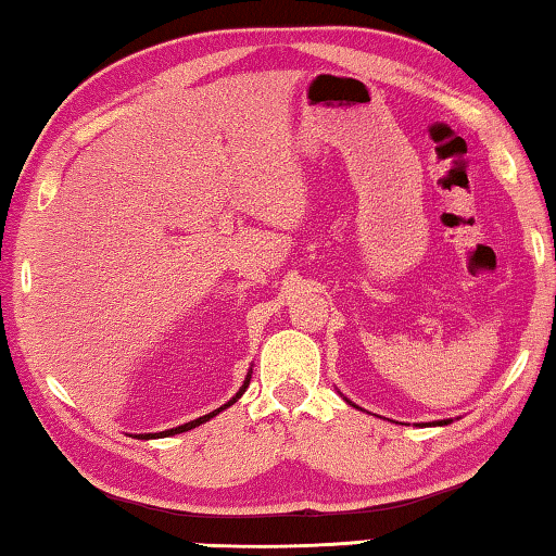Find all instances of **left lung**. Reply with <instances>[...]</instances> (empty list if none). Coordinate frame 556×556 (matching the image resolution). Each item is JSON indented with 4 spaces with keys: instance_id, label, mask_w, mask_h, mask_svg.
I'll list each match as a JSON object with an SVG mask.
<instances>
[{
    "instance_id": "obj_1",
    "label": "left lung",
    "mask_w": 556,
    "mask_h": 556,
    "mask_svg": "<svg viewBox=\"0 0 556 556\" xmlns=\"http://www.w3.org/2000/svg\"><path fill=\"white\" fill-rule=\"evenodd\" d=\"M439 425H448V421H439Z\"/></svg>"
}]
</instances>
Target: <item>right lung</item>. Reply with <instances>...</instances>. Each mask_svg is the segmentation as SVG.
Wrapping results in <instances>:
<instances>
[{
	"label": "right lung",
	"mask_w": 556,
	"mask_h": 556,
	"mask_svg": "<svg viewBox=\"0 0 556 556\" xmlns=\"http://www.w3.org/2000/svg\"><path fill=\"white\" fill-rule=\"evenodd\" d=\"M250 384V375H248V380H244V384H242V390L235 394V397L228 402V404H223L220 409H215V412H211V414H205V417H199V419H193V421H188V425H181V427H176V429H168V431H159V434H139V439H156V437H174V434H181V431H188V429H193V427H199V425H203V421H208L211 417H215V414L218 412H223L225 407H230V404L240 397V394L244 392V388H248Z\"/></svg>",
	"instance_id": "add662e5"
}]
</instances>
